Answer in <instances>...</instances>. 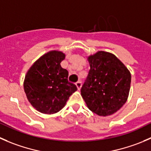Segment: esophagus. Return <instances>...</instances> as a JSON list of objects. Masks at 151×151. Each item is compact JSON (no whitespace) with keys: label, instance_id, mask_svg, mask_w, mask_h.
Returning a JSON list of instances; mask_svg holds the SVG:
<instances>
[{"label":"esophagus","instance_id":"1","mask_svg":"<svg viewBox=\"0 0 151 151\" xmlns=\"http://www.w3.org/2000/svg\"><path fill=\"white\" fill-rule=\"evenodd\" d=\"M76 87H77L78 90H80L81 88V81L76 82Z\"/></svg>","mask_w":151,"mask_h":151}]
</instances>
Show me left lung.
<instances>
[{
	"instance_id": "left-lung-1",
	"label": "left lung",
	"mask_w": 151,
	"mask_h": 151,
	"mask_svg": "<svg viewBox=\"0 0 151 151\" xmlns=\"http://www.w3.org/2000/svg\"><path fill=\"white\" fill-rule=\"evenodd\" d=\"M90 70L81 89L90 111L106 117L117 112L127 101L131 76L126 65L113 53L99 50L87 56Z\"/></svg>"
}]
</instances>
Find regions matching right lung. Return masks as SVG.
Returning <instances> with one entry per match:
<instances>
[{"label": "right lung", "mask_w": 151, "mask_h": 151, "mask_svg": "<svg viewBox=\"0 0 151 151\" xmlns=\"http://www.w3.org/2000/svg\"><path fill=\"white\" fill-rule=\"evenodd\" d=\"M65 53L50 50L40 56L28 69L23 87L27 99L33 107L46 114L62 110L70 96L77 90L68 82V72L61 67Z\"/></svg>", "instance_id": "obj_1"}]
</instances>
